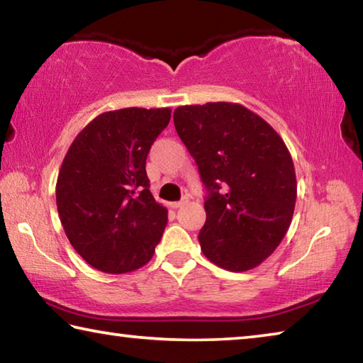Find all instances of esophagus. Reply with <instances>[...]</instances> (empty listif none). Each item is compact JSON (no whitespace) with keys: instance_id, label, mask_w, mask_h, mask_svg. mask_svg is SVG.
Returning a JSON list of instances; mask_svg holds the SVG:
<instances>
[{"instance_id":"esophagus-1","label":"esophagus","mask_w":363,"mask_h":363,"mask_svg":"<svg viewBox=\"0 0 363 363\" xmlns=\"http://www.w3.org/2000/svg\"><path fill=\"white\" fill-rule=\"evenodd\" d=\"M187 203H189V199H182L179 201H174V203H171V206L176 208V210H177V208H182L184 205H187Z\"/></svg>"}]
</instances>
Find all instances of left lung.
<instances>
[{"instance_id":"1","label":"left lung","mask_w":363,"mask_h":363,"mask_svg":"<svg viewBox=\"0 0 363 363\" xmlns=\"http://www.w3.org/2000/svg\"><path fill=\"white\" fill-rule=\"evenodd\" d=\"M173 118L206 189L201 251L232 272L259 266L284 240L296 203L285 143L240 104L182 106Z\"/></svg>"}]
</instances>
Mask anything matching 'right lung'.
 Returning <instances> with one entry per match:
<instances>
[{
    "instance_id": "1",
    "label": "right lung",
    "mask_w": 363,
    "mask_h": 363,
    "mask_svg": "<svg viewBox=\"0 0 363 363\" xmlns=\"http://www.w3.org/2000/svg\"><path fill=\"white\" fill-rule=\"evenodd\" d=\"M169 118V108L101 113L67 152L56 186L59 218L72 247L97 270L131 272L155 253L168 210L153 199L145 160Z\"/></svg>"
}]
</instances>
